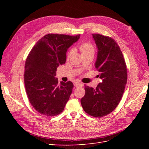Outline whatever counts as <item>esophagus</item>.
Instances as JSON below:
<instances>
[{
	"mask_svg": "<svg viewBox=\"0 0 149 149\" xmlns=\"http://www.w3.org/2000/svg\"><path fill=\"white\" fill-rule=\"evenodd\" d=\"M83 86V83H81V82H76L74 83V86L76 88H78L79 86Z\"/></svg>",
	"mask_w": 149,
	"mask_h": 149,
	"instance_id": "obj_1",
	"label": "esophagus"
}]
</instances>
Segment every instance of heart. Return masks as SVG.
<instances>
[{"mask_svg":"<svg viewBox=\"0 0 149 149\" xmlns=\"http://www.w3.org/2000/svg\"><path fill=\"white\" fill-rule=\"evenodd\" d=\"M79 49L82 55H86V54L89 53H94V50H95L93 45L89 42H85L81 43L79 46ZM72 53H73V50L70 49L69 52L68 53L67 57H70Z\"/></svg>","mask_w":149,"mask_h":149,"instance_id":"heart-1","label":"heart"}]
</instances>
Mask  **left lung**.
Here are the masks:
<instances>
[{
	"instance_id": "obj_1",
	"label": "left lung",
	"mask_w": 149,
	"mask_h": 149,
	"mask_svg": "<svg viewBox=\"0 0 149 149\" xmlns=\"http://www.w3.org/2000/svg\"><path fill=\"white\" fill-rule=\"evenodd\" d=\"M93 37L98 48L95 67L102 81L95 89L84 85L85 94L81 103L87 114L102 118L113 111L121 100L127 83V66L113 38L98 33Z\"/></svg>"
}]
</instances>
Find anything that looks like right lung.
Returning <instances> with one entry per match:
<instances>
[{
	"label": "right lung",
	"mask_w": 149,
	"mask_h": 149,
	"mask_svg": "<svg viewBox=\"0 0 149 149\" xmlns=\"http://www.w3.org/2000/svg\"><path fill=\"white\" fill-rule=\"evenodd\" d=\"M49 33L36 43L26 58L24 83L30 104L39 113L55 116L63 111L69 100L73 83H58L57 68L65 63L67 49L79 38Z\"/></svg>",
	"instance_id": "right-lung-1"
}]
</instances>
